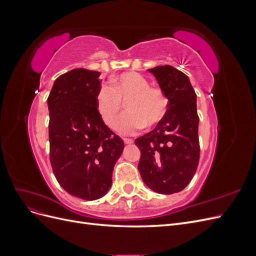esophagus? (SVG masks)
<instances>
[{
    "label": "esophagus",
    "instance_id": "obj_1",
    "mask_svg": "<svg viewBox=\"0 0 256 256\" xmlns=\"http://www.w3.org/2000/svg\"><path fill=\"white\" fill-rule=\"evenodd\" d=\"M124 142H125V144H132L134 140H131V138H124Z\"/></svg>",
    "mask_w": 256,
    "mask_h": 256
}]
</instances>
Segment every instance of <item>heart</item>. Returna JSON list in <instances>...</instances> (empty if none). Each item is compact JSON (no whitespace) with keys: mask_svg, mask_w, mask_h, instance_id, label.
I'll use <instances>...</instances> for the list:
<instances>
[{"mask_svg":"<svg viewBox=\"0 0 256 256\" xmlns=\"http://www.w3.org/2000/svg\"><path fill=\"white\" fill-rule=\"evenodd\" d=\"M111 84H104L96 94V104L106 125L115 128L122 111V102L129 111L122 118L118 130L122 134H134L146 122L154 126L166 118L168 110V98L164 90L150 83L144 76L130 72L111 79Z\"/></svg>","mask_w":256,"mask_h":256,"instance_id":"b5f03b06","label":"heart"}]
</instances>
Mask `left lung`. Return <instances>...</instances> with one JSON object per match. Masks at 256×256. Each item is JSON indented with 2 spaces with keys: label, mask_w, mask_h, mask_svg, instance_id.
<instances>
[{
  "label": "left lung",
  "mask_w": 256,
  "mask_h": 256,
  "mask_svg": "<svg viewBox=\"0 0 256 256\" xmlns=\"http://www.w3.org/2000/svg\"><path fill=\"white\" fill-rule=\"evenodd\" d=\"M168 98L166 118L150 132L138 138V172L144 184L160 194L184 190L200 160L196 94L187 76L173 66L148 69Z\"/></svg>",
  "instance_id": "8db88e82"
}]
</instances>
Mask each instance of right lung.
<instances>
[{
  "instance_id": "right-lung-1",
  "label": "right lung",
  "mask_w": 256,
  "mask_h": 256,
  "mask_svg": "<svg viewBox=\"0 0 256 256\" xmlns=\"http://www.w3.org/2000/svg\"><path fill=\"white\" fill-rule=\"evenodd\" d=\"M99 72L76 68L54 81L48 97L50 162L60 187L85 200L102 198L124 150L96 104Z\"/></svg>"
}]
</instances>
